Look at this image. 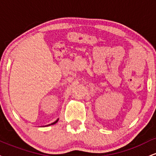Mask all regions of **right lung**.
Wrapping results in <instances>:
<instances>
[{"label":"right lung","instance_id":"1","mask_svg":"<svg viewBox=\"0 0 156 156\" xmlns=\"http://www.w3.org/2000/svg\"><path fill=\"white\" fill-rule=\"evenodd\" d=\"M58 119H57V120H56V121H55V122H54L51 123V124H50V125H53V124H55V123H56V122H58Z\"/></svg>","mask_w":156,"mask_h":156}]
</instances>
